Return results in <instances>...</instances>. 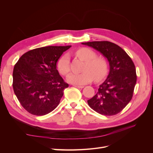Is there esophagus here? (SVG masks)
<instances>
[{"instance_id":"34e87169","label":"esophagus","mask_w":153,"mask_h":153,"mask_svg":"<svg viewBox=\"0 0 153 153\" xmlns=\"http://www.w3.org/2000/svg\"><path fill=\"white\" fill-rule=\"evenodd\" d=\"M74 86L76 87H77V88H78V89H82V88H84V86H81V85H75Z\"/></svg>"}]
</instances>
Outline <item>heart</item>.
Masks as SVG:
<instances>
[{
    "label": "heart",
    "mask_w": 153,
    "mask_h": 153,
    "mask_svg": "<svg viewBox=\"0 0 153 153\" xmlns=\"http://www.w3.org/2000/svg\"><path fill=\"white\" fill-rule=\"evenodd\" d=\"M77 56L85 61L84 72L81 73H71L67 76V81L75 85H85L94 80L100 81L105 76L107 73V64L104 59L96 57V53L87 48H82L76 52ZM59 72L62 75H66L70 71L69 57L66 53L57 62Z\"/></svg>",
    "instance_id": "obj_1"
}]
</instances>
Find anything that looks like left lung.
I'll return each instance as SVG.
<instances>
[{
    "label": "left lung",
    "instance_id": "1",
    "mask_svg": "<svg viewBox=\"0 0 153 153\" xmlns=\"http://www.w3.org/2000/svg\"><path fill=\"white\" fill-rule=\"evenodd\" d=\"M98 50L107 59L110 71L96 94L87 100L90 107L101 115L119 113L131 101L137 82L136 69L130 57L116 44L107 41L82 43Z\"/></svg>",
    "mask_w": 153,
    "mask_h": 153
}]
</instances>
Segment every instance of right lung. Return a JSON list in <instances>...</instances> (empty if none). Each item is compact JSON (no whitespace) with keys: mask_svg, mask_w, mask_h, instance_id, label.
Segmentation results:
<instances>
[{"mask_svg":"<svg viewBox=\"0 0 153 153\" xmlns=\"http://www.w3.org/2000/svg\"><path fill=\"white\" fill-rule=\"evenodd\" d=\"M69 46H49L22 55L13 73L14 92L27 112L44 115L60 103L68 84L60 76L57 62Z\"/></svg>","mask_w":153,"mask_h":153,"instance_id":"1","label":"right lung"}]
</instances>
